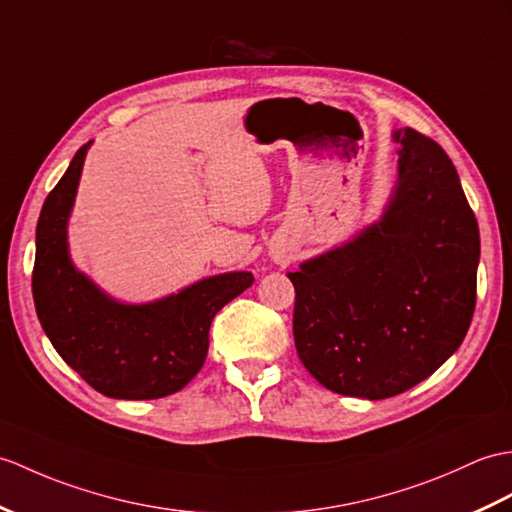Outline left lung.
I'll list each match as a JSON object with an SVG mask.
<instances>
[{"instance_id": "left-lung-1", "label": "left lung", "mask_w": 512, "mask_h": 512, "mask_svg": "<svg viewBox=\"0 0 512 512\" xmlns=\"http://www.w3.org/2000/svg\"><path fill=\"white\" fill-rule=\"evenodd\" d=\"M395 192L351 242L307 259L294 283V344L325 388L388 399L417 386L465 340L475 310L478 220L447 152L412 128Z\"/></svg>"}]
</instances>
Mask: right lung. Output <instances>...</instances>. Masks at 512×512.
<instances>
[{"instance_id": "add662e5", "label": "right lung", "mask_w": 512, "mask_h": 512, "mask_svg": "<svg viewBox=\"0 0 512 512\" xmlns=\"http://www.w3.org/2000/svg\"><path fill=\"white\" fill-rule=\"evenodd\" d=\"M89 144L47 194L37 224L32 294L58 355L106 397L159 399L192 382L207 358L211 320L251 288V272H224L165 299L128 305L111 299L74 266L67 222Z\"/></svg>"}]
</instances>
